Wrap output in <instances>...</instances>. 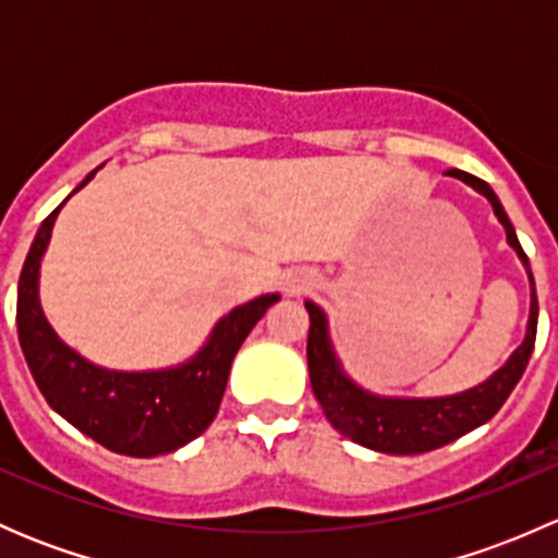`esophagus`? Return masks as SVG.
<instances>
[{
    "label": "esophagus",
    "instance_id": "obj_1",
    "mask_svg": "<svg viewBox=\"0 0 558 558\" xmlns=\"http://www.w3.org/2000/svg\"><path fill=\"white\" fill-rule=\"evenodd\" d=\"M291 291H294V289H291Z\"/></svg>",
    "mask_w": 558,
    "mask_h": 558
}]
</instances>
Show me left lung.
<instances>
[{"label": "left lung", "mask_w": 558, "mask_h": 558, "mask_svg": "<svg viewBox=\"0 0 558 558\" xmlns=\"http://www.w3.org/2000/svg\"><path fill=\"white\" fill-rule=\"evenodd\" d=\"M448 174L464 180L475 191H481L494 207V216L508 232V243L515 247L519 258L529 272V258L515 238V229L510 223L508 213L499 205L497 194L486 180L475 178L470 172L451 170ZM529 283H532V311H529L526 337L513 356L508 359L502 369L492 375L486 384L470 388L464 393H453V397H437V399H386L367 393L359 388L353 380L345 378V373L337 364L335 351L329 345V335H326V318L320 307L313 302H305L307 313H311V331H307V369H311V386L318 404L324 408L326 418L331 421L340 435L351 437L353 442L364 448H373L380 453H397V456H413L435 451V448L448 446V442L459 440L466 432L477 429L486 424L488 418L497 415L505 399L510 397L515 384L521 380L523 369H526L529 356L534 351V337H537V294H534V278L529 272Z\"/></svg>", "instance_id": "1"}]
</instances>
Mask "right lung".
Listing matches in <instances>:
<instances>
[{
  "mask_svg": "<svg viewBox=\"0 0 558 558\" xmlns=\"http://www.w3.org/2000/svg\"><path fill=\"white\" fill-rule=\"evenodd\" d=\"M97 170L75 191H81ZM64 202L39 227L19 280L15 320L35 384L56 413L64 415L75 429L97 440L107 451L137 459L178 451L213 424L234 353L267 307L280 296H258L223 315L207 345L183 367L159 373H112L94 367L56 337L37 300L39 258L48 247L50 229Z\"/></svg>",
  "mask_w": 558,
  "mask_h": 558,
  "instance_id": "add662e5",
  "label": "right lung"
}]
</instances>
